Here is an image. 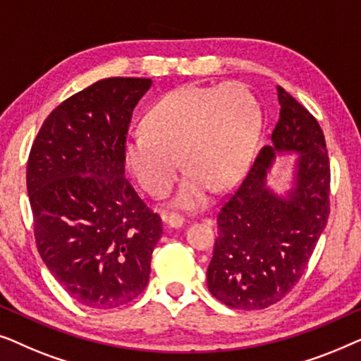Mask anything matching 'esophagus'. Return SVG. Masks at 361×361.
<instances>
[{"mask_svg": "<svg viewBox=\"0 0 361 361\" xmlns=\"http://www.w3.org/2000/svg\"><path fill=\"white\" fill-rule=\"evenodd\" d=\"M167 224H169L171 226H174V228H180L182 225L185 224V219L179 214H171L169 216H164Z\"/></svg>", "mask_w": 361, "mask_h": 361, "instance_id": "esophagus-1", "label": "esophagus"}]
</instances>
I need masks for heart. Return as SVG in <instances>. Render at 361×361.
I'll return each mask as SVG.
<instances>
[{
  "label": "heart",
  "mask_w": 361,
  "mask_h": 361,
  "mask_svg": "<svg viewBox=\"0 0 361 361\" xmlns=\"http://www.w3.org/2000/svg\"><path fill=\"white\" fill-rule=\"evenodd\" d=\"M259 121L258 102L241 83L179 88L147 111L146 130L128 137V167L147 194L164 197L182 162L189 171L176 204L197 209L205 204L210 185L221 189L241 176L253 154Z\"/></svg>",
  "instance_id": "1"
}]
</instances>
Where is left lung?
Here are the masks:
<instances>
[{
    "label": "left lung",
    "mask_w": 361,
    "mask_h": 361,
    "mask_svg": "<svg viewBox=\"0 0 361 361\" xmlns=\"http://www.w3.org/2000/svg\"><path fill=\"white\" fill-rule=\"evenodd\" d=\"M279 120L248 174L221 202L207 284L220 302L258 310L279 302L302 278L330 214V162L324 131L307 108L278 87ZM278 152H299L288 197L265 187Z\"/></svg>",
    "instance_id": "1"
}]
</instances>
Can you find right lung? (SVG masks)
Here are the masks:
<instances>
[{
    "instance_id": "right-lung-1",
    "label": "right lung",
    "mask_w": 361,
    "mask_h": 361,
    "mask_svg": "<svg viewBox=\"0 0 361 361\" xmlns=\"http://www.w3.org/2000/svg\"><path fill=\"white\" fill-rule=\"evenodd\" d=\"M151 78H102L42 123L27 159L37 251L77 302L120 307L149 281L161 216L125 176L133 110Z\"/></svg>"
}]
</instances>
